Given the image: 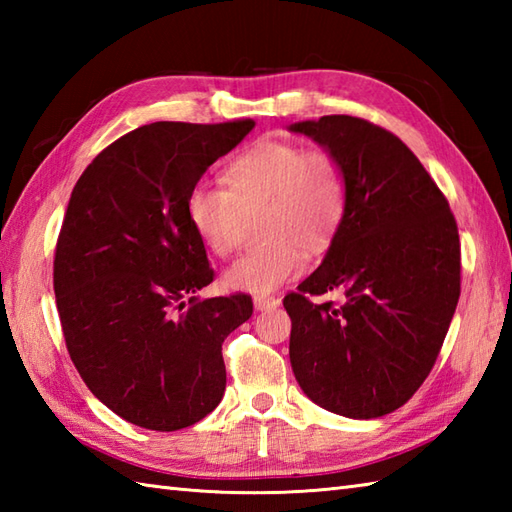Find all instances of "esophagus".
<instances>
[{
    "mask_svg": "<svg viewBox=\"0 0 512 512\" xmlns=\"http://www.w3.org/2000/svg\"><path fill=\"white\" fill-rule=\"evenodd\" d=\"M255 310L257 312H266V310H275V308H279V299H275V297H255Z\"/></svg>",
    "mask_w": 512,
    "mask_h": 512,
    "instance_id": "obj_1",
    "label": "esophagus"
}]
</instances>
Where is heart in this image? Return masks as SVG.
<instances>
[{"label": "heart", "instance_id": "1", "mask_svg": "<svg viewBox=\"0 0 512 512\" xmlns=\"http://www.w3.org/2000/svg\"><path fill=\"white\" fill-rule=\"evenodd\" d=\"M226 187L200 182L189 191L187 215L200 242L217 257L242 239L246 213L262 209L257 248L224 273V286L268 295L301 273L303 249L330 242L345 213V178L325 149L268 138L242 151L224 171Z\"/></svg>", "mask_w": 512, "mask_h": 512}]
</instances>
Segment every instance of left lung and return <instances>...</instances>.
<instances>
[{
    "label": "left lung",
    "mask_w": 512,
    "mask_h": 512,
    "mask_svg": "<svg viewBox=\"0 0 512 512\" xmlns=\"http://www.w3.org/2000/svg\"><path fill=\"white\" fill-rule=\"evenodd\" d=\"M339 160L345 213L321 266L290 292V365L312 402L372 420L416 394L460 299V237L449 202L413 151L354 116L292 123ZM341 289V307L310 294Z\"/></svg>",
    "instance_id": "left-lung-1"
}]
</instances>
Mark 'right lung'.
I'll use <instances>...</instances> for the list:
<instances>
[{"label":"right lung","instance_id":"add662e5","mask_svg":"<svg viewBox=\"0 0 512 512\" xmlns=\"http://www.w3.org/2000/svg\"><path fill=\"white\" fill-rule=\"evenodd\" d=\"M253 127L143 125L103 149L70 195L54 255L65 345L92 394L136 427H191L224 396L222 343L253 301L198 295L213 270L187 198Z\"/></svg>","mask_w":512,"mask_h":512}]
</instances>
